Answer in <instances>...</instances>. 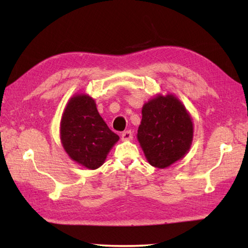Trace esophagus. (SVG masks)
<instances>
[{
  "instance_id": "esophagus-1",
  "label": "esophagus",
  "mask_w": 248,
  "mask_h": 248,
  "mask_svg": "<svg viewBox=\"0 0 248 248\" xmlns=\"http://www.w3.org/2000/svg\"><path fill=\"white\" fill-rule=\"evenodd\" d=\"M133 138V134L131 132V130H127V131L123 132V134H121V139H123L124 141H128V140H132Z\"/></svg>"
}]
</instances>
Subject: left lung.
<instances>
[{"label":"left lung","mask_w":248,"mask_h":248,"mask_svg":"<svg viewBox=\"0 0 248 248\" xmlns=\"http://www.w3.org/2000/svg\"><path fill=\"white\" fill-rule=\"evenodd\" d=\"M192 121L173 95L158 96L142 108L138 140L154 167L165 169L188 152L192 141Z\"/></svg>","instance_id":"obj_1"}]
</instances>
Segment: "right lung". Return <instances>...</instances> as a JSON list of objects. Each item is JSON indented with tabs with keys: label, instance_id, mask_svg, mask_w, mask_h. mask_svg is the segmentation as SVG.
Returning <instances> with one entry per match:
<instances>
[{
	"label": "right lung",
	"instance_id": "right-lung-1",
	"mask_svg": "<svg viewBox=\"0 0 248 248\" xmlns=\"http://www.w3.org/2000/svg\"><path fill=\"white\" fill-rule=\"evenodd\" d=\"M118 140L98 114L93 98H71L61 119V141L73 161L90 170L98 169Z\"/></svg>",
	"mask_w": 248,
	"mask_h": 248
}]
</instances>
